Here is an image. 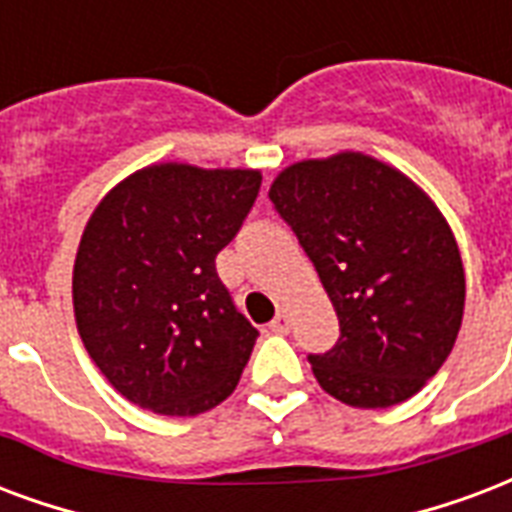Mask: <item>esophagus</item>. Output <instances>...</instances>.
I'll return each instance as SVG.
<instances>
[{"label": "esophagus", "instance_id": "obj_1", "mask_svg": "<svg viewBox=\"0 0 512 512\" xmlns=\"http://www.w3.org/2000/svg\"><path fill=\"white\" fill-rule=\"evenodd\" d=\"M270 329L275 334H288V329H291V315H288V310H278V315L272 318Z\"/></svg>", "mask_w": 512, "mask_h": 512}]
</instances>
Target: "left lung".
I'll use <instances>...</instances> for the list:
<instances>
[{"label": "left lung", "mask_w": 512, "mask_h": 512, "mask_svg": "<svg viewBox=\"0 0 512 512\" xmlns=\"http://www.w3.org/2000/svg\"><path fill=\"white\" fill-rule=\"evenodd\" d=\"M270 199L340 318L337 345L310 356L321 388L351 407L418 394L464 315L459 245L437 205L399 169L353 151L291 164Z\"/></svg>", "instance_id": "left-lung-1"}]
</instances>
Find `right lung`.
Returning a JSON list of instances; mask_svg holds the SVG:
<instances>
[{"mask_svg":"<svg viewBox=\"0 0 512 512\" xmlns=\"http://www.w3.org/2000/svg\"><path fill=\"white\" fill-rule=\"evenodd\" d=\"M259 169L151 164L110 188L72 270L80 340L110 386L159 416L221 405L259 332L234 307L215 256L259 197Z\"/></svg>","mask_w":512,"mask_h":512,"instance_id":"add662e5","label":"right lung"}]
</instances>
